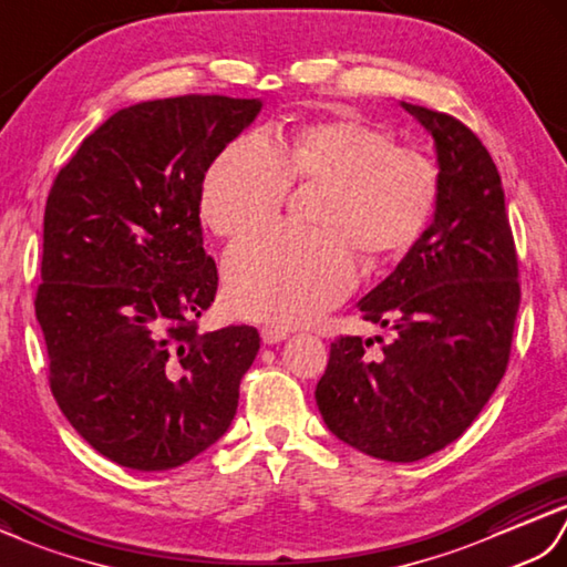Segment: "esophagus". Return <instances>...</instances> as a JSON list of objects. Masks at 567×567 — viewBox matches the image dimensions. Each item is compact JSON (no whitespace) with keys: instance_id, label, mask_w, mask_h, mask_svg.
<instances>
[{"instance_id":"34e87169","label":"esophagus","mask_w":567,"mask_h":567,"mask_svg":"<svg viewBox=\"0 0 567 567\" xmlns=\"http://www.w3.org/2000/svg\"><path fill=\"white\" fill-rule=\"evenodd\" d=\"M291 334L286 330V327L279 324H264L261 327V342L264 344H276V342H284V339Z\"/></svg>"}]
</instances>
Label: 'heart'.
Here are the masks:
<instances>
[{"label":"heart","instance_id":"1","mask_svg":"<svg viewBox=\"0 0 567 567\" xmlns=\"http://www.w3.org/2000/svg\"><path fill=\"white\" fill-rule=\"evenodd\" d=\"M291 184L320 186L316 230L269 228L237 243L225 259L235 312L269 322H308L357 281L359 249L393 259L420 240L439 200L436 162L379 125L330 118L237 137L208 167L200 216L220 237H243L279 216Z\"/></svg>","mask_w":567,"mask_h":567}]
</instances>
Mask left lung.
Masks as SVG:
<instances>
[{
    "mask_svg": "<svg viewBox=\"0 0 567 567\" xmlns=\"http://www.w3.org/2000/svg\"><path fill=\"white\" fill-rule=\"evenodd\" d=\"M432 133L439 200L430 228L359 300L390 339L337 337L316 400L330 432L363 454L412 463L468 430L507 371L522 288L493 157L449 113L402 102Z\"/></svg>",
    "mask_w": 567,
    "mask_h": 567,
    "instance_id": "left-lung-1",
    "label": "left lung"
}]
</instances>
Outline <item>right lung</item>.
Segmentation results:
<instances>
[{"label": "right lung", "instance_id": "1", "mask_svg": "<svg viewBox=\"0 0 567 567\" xmlns=\"http://www.w3.org/2000/svg\"><path fill=\"white\" fill-rule=\"evenodd\" d=\"M259 99L143 102L86 135L50 186L35 320L48 383L86 444L133 471H169L228 432L257 327L198 332L218 291L200 186Z\"/></svg>", "mask_w": 567, "mask_h": 567}]
</instances>
